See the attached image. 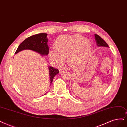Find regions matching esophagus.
Instances as JSON below:
<instances>
[{
	"instance_id": "esophagus-1",
	"label": "esophagus",
	"mask_w": 127,
	"mask_h": 127,
	"mask_svg": "<svg viewBox=\"0 0 127 127\" xmlns=\"http://www.w3.org/2000/svg\"><path fill=\"white\" fill-rule=\"evenodd\" d=\"M65 70V68H64V67H61V68H60V70H59V72H60V73H62V72L64 71Z\"/></svg>"
}]
</instances>
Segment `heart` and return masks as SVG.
I'll return each instance as SVG.
<instances>
[{
	"label": "heart",
	"instance_id": "heart-1",
	"mask_svg": "<svg viewBox=\"0 0 127 127\" xmlns=\"http://www.w3.org/2000/svg\"><path fill=\"white\" fill-rule=\"evenodd\" d=\"M54 48L55 51L49 52L51 60L61 64L63 62V59L68 58L69 65L74 66L90 54L92 46L90 41L84 37L74 35L59 37L55 41Z\"/></svg>",
	"mask_w": 127,
	"mask_h": 127
}]
</instances>
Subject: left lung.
<instances>
[{
    "mask_svg": "<svg viewBox=\"0 0 127 127\" xmlns=\"http://www.w3.org/2000/svg\"><path fill=\"white\" fill-rule=\"evenodd\" d=\"M95 39L96 41V43L98 46H105V47H109L108 45L107 44L106 42L103 40L101 37L97 34H95Z\"/></svg>",
    "mask_w": 127,
    "mask_h": 127,
    "instance_id": "1",
    "label": "left lung"
}]
</instances>
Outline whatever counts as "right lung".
Segmentation results:
<instances>
[{
    "instance_id": "obj_1",
    "label": "right lung",
    "mask_w": 127,
    "mask_h": 127,
    "mask_svg": "<svg viewBox=\"0 0 127 127\" xmlns=\"http://www.w3.org/2000/svg\"><path fill=\"white\" fill-rule=\"evenodd\" d=\"M48 42L46 33H39L28 37L19 45L15 54L23 50H31L36 52L42 55H47L49 54V46L47 43ZM49 70L51 84L54 76L59 72L58 69L51 66H49ZM45 94H46L44 95Z\"/></svg>"
}]
</instances>
